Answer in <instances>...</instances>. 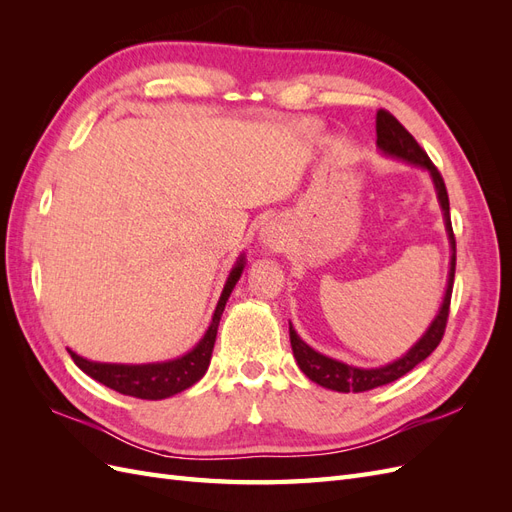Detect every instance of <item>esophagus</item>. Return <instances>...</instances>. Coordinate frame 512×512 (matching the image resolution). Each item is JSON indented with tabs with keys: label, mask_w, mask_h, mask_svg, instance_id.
Segmentation results:
<instances>
[{
	"label": "esophagus",
	"mask_w": 512,
	"mask_h": 512,
	"mask_svg": "<svg viewBox=\"0 0 512 512\" xmlns=\"http://www.w3.org/2000/svg\"><path fill=\"white\" fill-rule=\"evenodd\" d=\"M260 241L265 243V247H269V250H273V247H280L282 245V230L277 226H265L260 230Z\"/></svg>",
	"instance_id": "34e87169"
}]
</instances>
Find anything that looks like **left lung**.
Instances as JSON below:
<instances>
[{
	"instance_id": "obj_1",
	"label": "left lung",
	"mask_w": 512,
	"mask_h": 512,
	"mask_svg": "<svg viewBox=\"0 0 512 512\" xmlns=\"http://www.w3.org/2000/svg\"><path fill=\"white\" fill-rule=\"evenodd\" d=\"M376 145L384 153V156L395 158L399 162H406L410 166L423 168L429 173L433 188H436L438 194V203L444 215V228L448 235V243H451V267H448V280H446V292L442 305L438 309L436 318L431 320L427 331L418 337V342L406 352L401 354L399 359L380 365V367H356L348 365L344 361L331 359L327 354H320L312 346H307L303 339L294 331L292 322H290V346L292 354L297 359L299 369L303 374L324 386V389H331L337 393H365L371 389H378V386H384L389 382L399 380L401 376H406L408 371H412L418 363L425 361L427 356L438 348L442 342V335L446 329V320H448V307H451V294H453V280H455V235H453V226H451V207H448V194H446V185L442 175L438 173V168L433 166L427 153L421 149L414 141V136L401 126V123L389 113L380 108L376 115Z\"/></svg>"
}]
</instances>
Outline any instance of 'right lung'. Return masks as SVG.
<instances>
[{
    "label": "right lung",
    "instance_id": "1",
    "mask_svg": "<svg viewBox=\"0 0 512 512\" xmlns=\"http://www.w3.org/2000/svg\"><path fill=\"white\" fill-rule=\"evenodd\" d=\"M245 269V254H241L235 262V267L230 269L224 290L220 294V301L215 305V312L211 318L209 329L205 331L203 339L179 359L162 361V363H143V365H123V363H98L87 361L76 352H70L72 361L76 367H81L87 376L98 380L100 384L108 386L121 395H130L138 399H166L173 397L185 389H190L200 378L205 376V371L211 363V352L215 344V335H218L220 320L224 314L226 301L230 297L232 288L237 286L239 277Z\"/></svg>",
    "mask_w": 512,
    "mask_h": 512
}]
</instances>
